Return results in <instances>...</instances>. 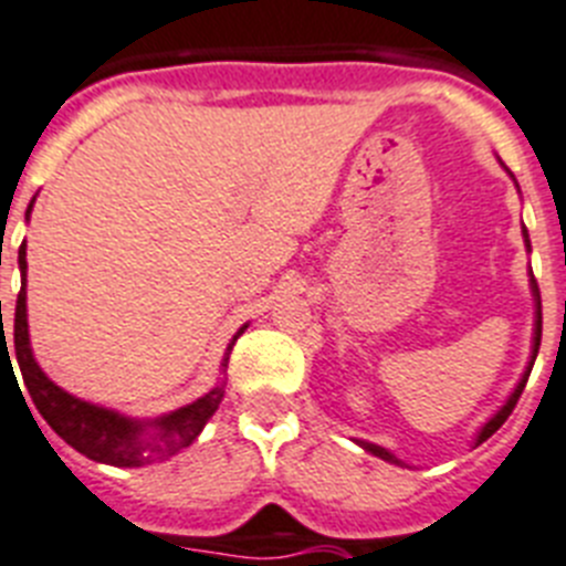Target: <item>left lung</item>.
<instances>
[{"label":"left lung","instance_id":"8db88e82","mask_svg":"<svg viewBox=\"0 0 566 566\" xmlns=\"http://www.w3.org/2000/svg\"><path fill=\"white\" fill-rule=\"evenodd\" d=\"M524 239H526V230H524ZM526 247H530V239H526ZM533 293H535V339H533L535 342V345H533V363H535V356H538V348H541V293H538V282H535V275H533ZM533 363H530V368H526L524 379L517 382V388H515V391H512L510 400H506V406H503L501 411H497V415L492 417V420H489L486 426H483L481 434H478V446H481L483 440H489V437L495 434V431L501 429L503 422H506V417L512 415V408L517 406V397H521V391H524V386H526V379H530V371H533ZM363 446L371 454H377V458L391 460V463H400V460L394 458V454H388L386 449H382V446H374V443H363Z\"/></svg>","mask_w":566,"mask_h":566}]
</instances>
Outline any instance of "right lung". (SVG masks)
Wrapping results in <instances>:
<instances>
[{"instance_id": "right-lung-1", "label": "right lung", "mask_w": 566, "mask_h": 566, "mask_svg": "<svg viewBox=\"0 0 566 566\" xmlns=\"http://www.w3.org/2000/svg\"><path fill=\"white\" fill-rule=\"evenodd\" d=\"M31 212V207H28ZM19 268H22V291L17 296V307H13L11 331L4 334L2 325V342H0V359L8 356V345L13 342V354H17L19 371H22V382H25L28 394H31L33 406L42 415V420L49 422L56 434L63 437L71 449H77L85 458L97 460V463H108V467H140V463H149V460H166L172 458L178 449L189 446L195 437L201 434V429L207 426L212 415H216L218 402L224 397V388H212L207 397L195 400L192 406L178 408L172 415L160 417L155 422H135L129 417L114 415L106 408H97L92 402H83L77 397L65 394L63 388L54 386L42 368L33 363L31 342H28V313H25V241L19 247ZM2 307V305H0ZM14 336L11 337L10 334ZM244 334L241 327L235 339ZM9 336V342H3V336ZM232 339V342H235ZM232 345L227 348L224 365L230 359ZM11 363V356H8ZM13 368V363H11ZM151 424L156 429L155 438H144L143 429Z\"/></svg>"}]
</instances>
